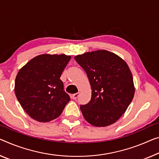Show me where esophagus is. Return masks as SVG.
<instances>
[{
    "mask_svg": "<svg viewBox=\"0 0 159 159\" xmlns=\"http://www.w3.org/2000/svg\"><path fill=\"white\" fill-rule=\"evenodd\" d=\"M79 95H80V92H77V93H75L74 94H72V99H77V97H79Z\"/></svg>",
    "mask_w": 159,
    "mask_h": 159,
    "instance_id": "esophagus-1",
    "label": "esophagus"
}]
</instances>
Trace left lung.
<instances>
[{
	"instance_id": "8db88e82",
	"label": "left lung",
	"mask_w": 159,
	"mask_h": 159,
	"mask_svg": "<svg viewBox=\"0 0 159 159\" xmlns=\"http://www.w3.org/2000/svg\"><path fill=\"white\" fill-rule=\"evenodd\" d=\"M75 59L86 72L92 90L89 103L80 105L84 118L99 127L115 123L127 109L135 92L127 64L104 50L85 52Z\"/></svg>"
}]
</instances>
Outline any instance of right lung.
Wrapping results in <instances>:
<instances>
[{"mask_svg": "<svg viewBox=\"0 0 159 159\" xmlns=\"http://www.w3.org/2000/svg\"><path fill=\"white\" fill-rule=\"evenodd\" d=\"M71 56L43 54L33 58L17 74L15 93L35 120L48 122L62 114L70 97L60 78Z\"/></svg>", "mask_w": 159, "mask_h": 159, "instance_id": "obj_1", "label": "right lung"}]
</instances>
